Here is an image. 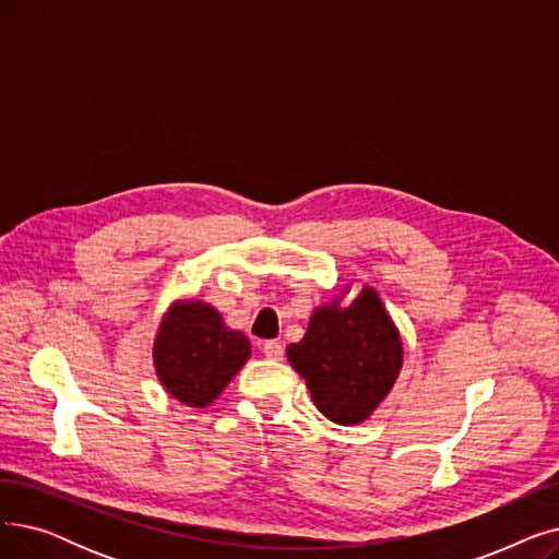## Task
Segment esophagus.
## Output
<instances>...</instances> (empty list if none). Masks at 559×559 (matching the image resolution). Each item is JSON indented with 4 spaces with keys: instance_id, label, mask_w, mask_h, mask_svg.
I'll return each instance as SVG.
<instances>
[{
    "instance_id": "obj_1",
    "label": "esophagus",
    "mask_w": 559,
    "mask_h": 559,
    "mask_svg": "<svg viewBox=\"0 0 559 559\" xmlns=\"http://www.w3.org/2000/svg\"><path fill=\"white\" fill-rule=\"evenodd\" d=\"M262 354L267 356L270 360H283V344L281 342H276V340H270V342H264L262 344Z\"/></svg>"
}]
</instances>
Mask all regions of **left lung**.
I'll list each match as a JSON object with an SVG mask.
<instances>
[{
	"instance_id": "obj_1",
	"label": "left lung",
	"mask_w": 559,
	"mask_h": 559,
	"mask_svg": "<svg viewBox=\"0 0 559 559\" xmlns=\"http://www.w3.org/2000/svg\"><path fill=\"white\" fill-rule=\"evenodd\" d=\"M317 409L340 426L362 424L383 401L403 365L401 335L371 287L346 308L312 312L308 333L287 346Z\"/></svg>"
}]
</instances>
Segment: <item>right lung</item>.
I'll list each match as a JSON object with an SVG mask.
<instances>
[{
  "mask_svg": "<svg viewBox=\"0 0 559 559\" xmlns=\"http://www.w3.org/2000/svg\"><path fill=\"white\" fill-rule=\"evenodd\" d=\"M249 354V340L240 331H228L219 312L201 301L174 304L154 342L163 388L192 407L211 405Z\"/></svg>",
  "mask_w": 559,
  "mask_h": 559,
  "instance_id": "1",
  "label": "right lung"
}]
</instances>
